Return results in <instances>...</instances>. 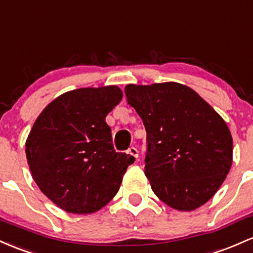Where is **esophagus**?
I'll return each instance as SVG.
<instances>
[{"mask_svg": "<svg viewBox=\"0 0 253 253\" xmlns=\"http://www.w3.org/2000/svg\"><path fill=\"white\" fill-rule=\"evenodd\" d=\"M128 154L132 155V156H134L135 158H138V155H139V152H138L137 148H134V146H131V148L128 149Z\"/></svg>", "mask_w": 253, "mask_h": 253, "instance_id": "34e87169", "label": "esophagus"}]
</instances>
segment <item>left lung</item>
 Masks as SVG:
<instances>
[{"mask_svg": "<svg viewBox=\"0 0 253 253\" xmlns=\"http://www.w3.org/2000/svg\"><path fill=\"white\" fill-rule=\"evenodd\" d=\"M125 93L145 126V175L154 193L180 211L207 203L232 166L233 139L223 119L179 83L129 84Z\"/></svg>", "mask_w": 253, "mask_h": 253, "instance_id": "obj_1", "label": "left lung"}]
</instances>
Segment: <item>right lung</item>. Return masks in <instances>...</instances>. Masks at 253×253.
<instances>
[{
  "instance_id": "obj_1",
  "label": "right lung",
  "mask_w": 253,
  "mask_h": 253,
  "mask_svg": "<svg viewBox=\"0 0 253 253\" xmlns=\"http://www.w3.org/2000/svg\"><path fill=\"white\" fill-rule=\"evenodd\" d=\"M118 86L84 87L55 98L26 140V157L40 190L71 213H92L118 193L135 158L116 152L105 116L120 103Z\"/></svg>"
}]
</instances>
